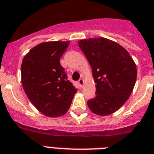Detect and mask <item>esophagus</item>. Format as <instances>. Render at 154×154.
<instances>
[{
  "label": "esophagus",
  "instance_id": "1",
  "mask_svg": "<svg viewBox=\"0 0 154 154\" xmlns=\"http://www.w3.org/2000/svg\"><path fill=\"white\" fill-rule=\"evenodd\" d=\"M83 84H84V80L82 79H80L78 81V85L79 86V87H82Z\"/></svg>",
  "mask_w": 154,
  "mask_h": 154
}]
</instances>
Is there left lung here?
I'll return each instance as SVG.
<instances>
[{"label":"left lung","mask_w":154,"mask_h":154,"mask_svg":"<svg viewBox=\"0 0 154 154\" xmlns=\"http://www.w3.org/2000/svg\"><path fill=\"white\" fill-rule=\"evenodd\" d=\"M78 45L92 68L96 96L87 101L94 114L113 113L130 97L137 78L135 63L124 47L105 38L82 39Z\"/></svg>","instance_id":"1"}]
</instances>
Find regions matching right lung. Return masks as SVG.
Instances as JSON below:
<instances>
[{"label": "right lung", "mask_w": 154, "mask_h": 154, "mask_svg": "<svg viewBox=\"0 0 154 154\" xmlns=\"http://www.w3.org/2000/svg\"><path fill=\"white\" fill-rule=\"evenodd\" d=\"M69 42L41 43L23 59L21 79L24 91L34 107L49 117L64 115L77 92L60 63Z\"/></svg>", "instance_id": "1"}]
</instances>
